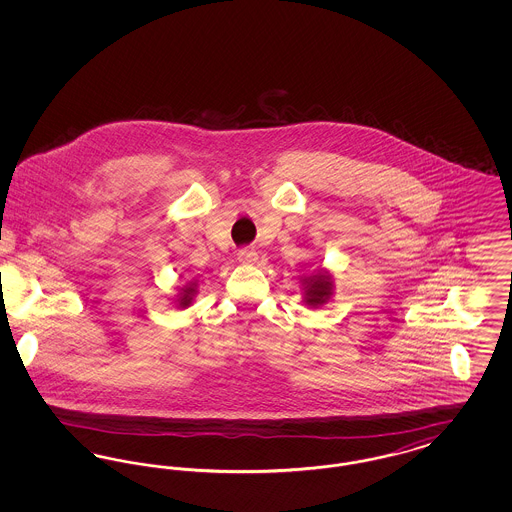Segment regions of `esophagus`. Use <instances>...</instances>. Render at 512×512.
I'll return each instance as SVG.
<instances>
[{
  "label": "esophagus",
  "instance_id": "34e87169",
  "mask_svg": "<svg viewBox=\"0 0 512 512\" xmlns=\"http://www.w3.org/2000/svg\"><path fill=\"white\" fill-rule=\"evenodd\" d=\"M257 259H259V255L253 247H244L238 251V261L244 265H253V263H257Z\"/></svg>",
  "mask_w": 512,
  "mask_h": 512
}]
</instances>
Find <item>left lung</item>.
Instances as JSON below:
<instances>
[{
    "label": "left lung",
    "instance_id": "1",
    "mask_svg": "<svg viewBox=\"0 0 512 512\" xmlns=\"http://www.w3.org/2000/svg\"><path fill=\"white\" fill-rule=\"evenodd\" d=\"M299 284H301V297H303V303L309 307V309H318L322 305H326L332 295H334V276L328 268H315L311 274L307 276H301L299 278Z\"/></svg>",
    "mask_w": 512,
    "mask_h": 512
}]
</instances>
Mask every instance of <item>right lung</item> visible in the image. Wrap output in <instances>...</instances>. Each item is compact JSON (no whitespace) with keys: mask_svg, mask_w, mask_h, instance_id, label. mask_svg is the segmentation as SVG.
<instances>
[{"mask_svg":"<svg viewBox=\"0 0 512 512\" xmlns=\"http://www.w3.org/2000/svg\"><path fill=\"white\" fill-rule=\"evenodd\" d=\"M195 295H197V280H190L186 286L178 288V292L172 297V301L178 309H188L194 303Z\"/></svg>","mask_w":512,"mask_h":512,"instance_id":"obj_1","label":"right lung"}]
</instances>
